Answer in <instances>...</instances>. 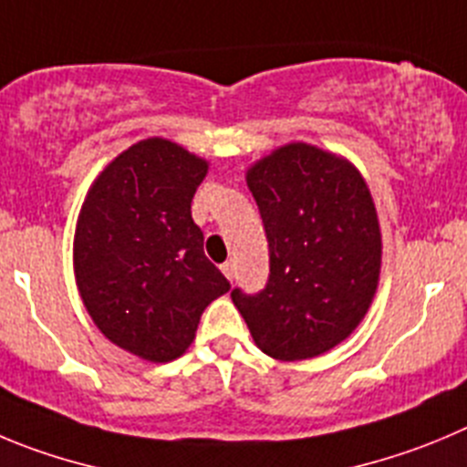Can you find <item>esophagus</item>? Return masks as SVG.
Returning <instances> with one entry per match:
<instances>
[{"label":"esophagus","mask_w":467,"mask_h":467,"mask_svg":"<svg viewBox=\"0 0 467 467\" xmlns=\"http://www.w3.org/2000/svg\"><path fill=\"white\" fill-rule=\"evenodd\" d=\"M221 272L225 274V278H228V281H233V276H234V265H233V263H223V265H221Z\"/></svg>","instance_id":"obj_1"}]
</instances>
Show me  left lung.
I'll return each mask as SVG.
<instances>
[{
  "label": "left lung",
  "mask_w": 467,
  "mask_h": 467,
  "mask_svg": "<svg viewBox=\"0 0 467 467\" xmlns=\"http://www.w3.org/2000/svg\"><path fill=\"white\" fill-rule=\"evenodd\" d=\"M269 242L263 293L233 304L265 355L302 361L355 332L380 281L382 234L371 191L343 156L290 142L246 170Z\"/></svg>",
  "instance_id": "left-lung-1"
}]
</instances>
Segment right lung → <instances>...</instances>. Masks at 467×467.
<instances>
[{"label": "right lung", "instance_id": "right-lung-1", "mask_svg": "<svg viewBox=\"0 0 467 467\" xmlns=\"http://www.w3.org/2000/svg\"><path fill=\"white\" fill-rule=\"evenodd\" d=\"M209 163L165 138L110 161L87 191L73 239L78 293L103 337L140 359L184 355L230 283L202 251L191 200Z\"/></svg>", "mask_w": 467, "mask_h": 467}]
</instances>
